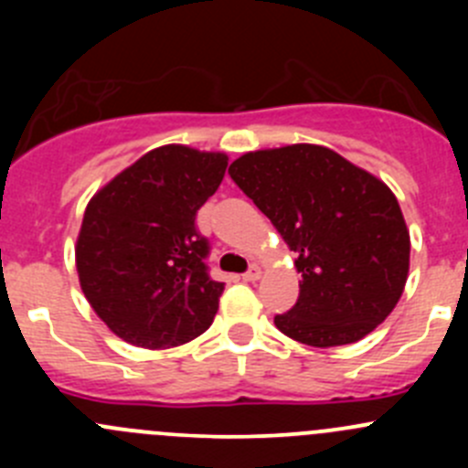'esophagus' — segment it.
Segmentation results:
<instances>
[{"mask_svg": "<svg viewBox=\"0 0 468 468\" xmlns=\"http://www.w3.org/2000/svg\"><path fill=\"white\" fill-rule=\"evenodd\" d=\"M261 276H262V271H261V267H258V264H251V269H249L247 273H242L244 281H249V282L258 281V278H261Z\"/></svg>", "mask_w": 468, "mask_h": 468, "instance_id": "obj_1", "label": "esophagus"}]
</instances>
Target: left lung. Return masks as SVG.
Returning <instances> with one entry per match:
<instances>
[{
  "label": "left lung",
  "instance_id": "obj_1",
  "mask_svg": "<svg viewBox=\"0 0 468 468\" xmlns=\"http://www.w3.org/2000/svg\"><path fill=\"white\" fill-rule=\"evenodd\" d=\"M229 174L299 256V301L273 317L282 335L344 346L389 317L408 281L410 230L380 178L319 144L249 151Z\"/></svg>",
  "mask_w": 468,
  "mask_h": 468
}]
</instances>
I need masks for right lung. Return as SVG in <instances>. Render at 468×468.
Instances as JSON below:
<instances>
[{
    "label": "right lung",
    "mask_w": 468,
    "mask_h": 468,
    "mask_svg": "<svg viewBox=\"0 0 468 468\" xmlns=\"http://www.w3.org/2000/svg\"><path fill=\"white\" fill-rule=\"evenodd\" d=\"M226 167L219 151L165 144L90 199L74 249L79 282L124 342L158 351L210 328L224 282L207 276V239L195 219Z\"/></svg>",
    "instance_id": "add662e5"
}]
</instances>
